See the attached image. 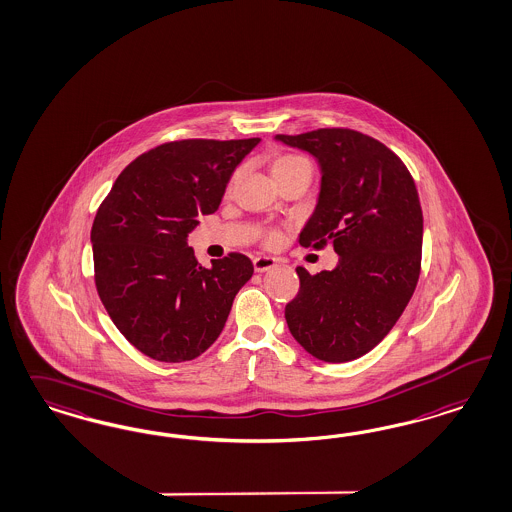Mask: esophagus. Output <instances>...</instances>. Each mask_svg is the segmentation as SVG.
Here are the masks:
<instances>
[{
    "label": "esophagus",
    "mask_w": 512,
    "mask_h": 512,
    "mask_svg": "<svg viewBox=\"0 0 512 512\" xmlns=\"http://www.w3.org/2000/svg\"><path fill=\"white\" fill-rule=\"evenodd\" d=\"M278 266V261L274 257H265V255H259V257H253V268L255 272H266V270H272Z\"/></svg>",
    "instance_id": "34e87169"
}]
</instances>
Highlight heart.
<instances>
[{
  "mask_svg": "<svg viewBox=\"0 0 512 512\" xmlns=\"http://www.w3.org/2000/svg\"><path fill=\"white\" fill-rule=\"evenodd\" d=\"M299 164H308V162L304 159H300V157L287 155V157H282V159H278L274 162L272 172H276V170H283V168H291V166H299ZM268 238H270V242H272V240H276V234H270Z\"/></svg>",
  "mask_w": 512,
  "mask_h": 512,
  "instance_id": "1",
  "label": "heart"
}]
</instances>
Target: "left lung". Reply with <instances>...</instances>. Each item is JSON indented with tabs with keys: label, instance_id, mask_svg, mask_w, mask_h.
Returning a JSON list of instances; mask_svg holds the SVG:
<instances>
[{
	"label": "left lung",
	"instance_id": "8db88e82",
	"mask_svg": "<svg viewBox=\"0 0 512 512\" xmlns=\"http://www.w3.org/2000/svg\"><path fill=\"white\" fill-rule=\"evenodd\" d=\"M321 168L318 204L299 244L333 242L338 265L312 276L285 306L289 333L325 363L371 352L405 312L420 278L423 215L414 179L384 143L348 128L276 136Z\"/></svg>",
	"mask_w": 512,
	"mask_h": 512
}]
</instances>
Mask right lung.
Wrapping results in <instances>:
<instances>
[{
    "label": "right lung",
    "instance_id": "right-lung-1",
    "mask_svg": "<svg viewBox=\"0 0 512 512\" xmlns=\"http://www.w3.org/2000/svg\"><path fill=\"white\" fill-rule=\"evenodd\" d=\"M181 140L130 162L90 230L94 280L109 318L151 359L191 361L221 335L253 276L242 253L200 265L189 234L221 204L232 172L259 143Z\"/></svg>",
    "mask_w": 512,
    "mask_h": 512
}]
</instances>
